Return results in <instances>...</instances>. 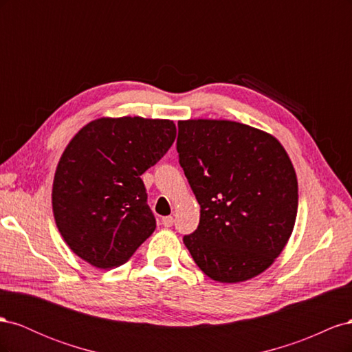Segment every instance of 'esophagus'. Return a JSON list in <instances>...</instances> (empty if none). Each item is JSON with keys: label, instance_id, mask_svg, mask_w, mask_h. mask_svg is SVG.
Returning a JSON list of instances; mask_svg holds the SVG:
<instances>
[{"label": "esophagus", "instance_id": "obj_1", "mask_svg": "<svg viewBox=\"0 0 352 352\" xmlns=\"http://www.w3.org/2000/svg\"><path fill=\"white\" fill-rule=\"evenodd\" d=\"M173 223H175V219H173L172 216H167V217H163V219H162V225H163L164 228H172Z\"/></svg>", "mask_w": 352, "mask_h": 352}]
</instances>
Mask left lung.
Masks as SVG:
<instances>
[{
	"mask_svg": "<svg viewBox=\"0 0 352 352\" xmlns=\"http://www.w3.org/2000/svg\"><path fill=\"white\" fill-rule=\"evenodd\" d=\"M179 164L201 207L184 236L208 278L248 280L270 267L289 239L298 182L285 148L272 135L229 120L179 122Z\"/></svg>",
	"mask_w": 352,
	"mask_h": 352,
	"instance_id": "8db88e82",
	"label": "left lung"
}]
</instances>
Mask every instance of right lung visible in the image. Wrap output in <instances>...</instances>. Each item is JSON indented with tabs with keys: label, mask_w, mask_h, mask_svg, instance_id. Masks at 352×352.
I'll use <instances>...</instances> for the list:
<instances>
[{
	"label": "right lung",
	"mask_w": 352,
	"mask_h": 352,
	"mask_svg": "<svg viewBox=\"0 0 352 352\" xmlns=\"http://www.w3.org/2000/svg\"><path fill=\"white\" fill-rule=\"evenodd\" d=\"M176 138L170 120L142 117L88 123L63 153L52 211L70 250L98 269L129 260L155 230L141 179Z\"/></svg>",
	"instance_id": "add662e5"
}]
</instances>
